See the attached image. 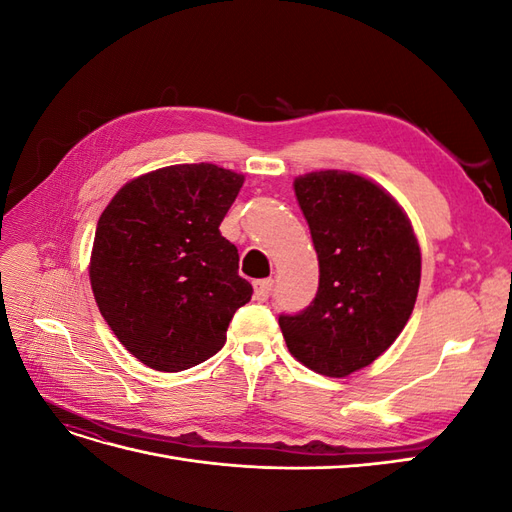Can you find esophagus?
<instances>
[{
    "label": "esophagus",
    "mask_w": 512,
    "mask_h": 512,
    "mask_svg": "<svg viewBox=\"0 0 512 512\" xmlns=\"http://www.w3.org/2000/svg\"><path fill=\"white\" fill-rule=\"evenodd\" d=\"M273 292V280H256L254 282V297L256 301H267Z\"/></svg>",
    "instance_id": "34e87169"
}]
</instances>
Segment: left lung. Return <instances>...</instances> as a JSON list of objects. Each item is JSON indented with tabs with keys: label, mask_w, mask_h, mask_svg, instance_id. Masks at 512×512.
<instances>
[{
	"label": "left lung",
	"mask_w": 512,
	"mask_h": 512,
	"mask_svg": "<svg viewBox=\"0 0 512 512\" xmlns=\"http://www.w3.org/2000/svg\"><path fill=\"white\" fill-rule=\"evenodd\" d=\"M312 232L320 282L301 314L280 316L294 359L346 378L374 363L404 331L421 286V247L397 200L348 170L294 179Z\"/></svg>",
	"instance_id": "1"
}]
</instances>
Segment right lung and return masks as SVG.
Wrapping results in <instances>:
<instances>
[{
  "label": "right lung",
  "instance_id": "1",
  "mask_svg": "<svg viewBox=\"0 0 512 512\" xmlns=\"http://www.w3.org/2000/svg\"><path fill=\"white\" fill-rule=\"evenodd\" d=\"M245 177L215 164H175L128 181L102 211L89 280L106 324L156 371H183L226 342L252 299L237 247L220 224Z\"/></svg>",
  "mask_w": 512,
  "mask_h": 512
}]
</instances>
